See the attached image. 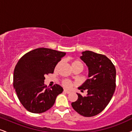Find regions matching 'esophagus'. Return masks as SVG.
<instances>
[{"instance_id":"34e87169","label":"esophagus","mask_w":132,"mask_h":132,"mask_svg":"<svg viewBox=\"0 0 132 132\" xmlns=\"http://www.w3.org/2000/svg\"><path fill=\"white\" fill-rule=\"evenodd\" d=\"M63 92H65V93H67V94H70V92H71L70 91L67 90V89H64V90H63Z\"/></svg>"}]
</instances>
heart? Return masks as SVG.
<instances>
[{
    "label": "heart",
    "instance_id": "1",
    "mask_svg": "<svg viewBox=\"0 0 132 132\" xmlns=\"http://www.w3.org/2000/svg\"><path fill=\"white\" fill-rule=\"evenodd\" d=\"M71 65L72 69H75V68H81V69H83L84 68V64L79 61H74L71 63ZM63 85L65 87L69 88L72 86L73 84L70 81L68 80V79H65V80H63L62 82Z\"/></svg>",
    "mask_w": 132,
    "mask_h": 132
}]
</instances>
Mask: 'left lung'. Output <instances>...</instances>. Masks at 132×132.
Here are the masks:
<instances>
[{
    "label": "left lung",
    "instance_id": "obj_1",
    "mask_svg": "<svg viewBox=\"0 0 132 132\" xmlns=\"http://www.w3.org/2000/svg\"><path fill=\"white\" fill-rule=\"evenodd\" d=\"M81 59L88 67L89 79L78 87L81 92L87 90L82 97L71 103L75 111L84 117H92L101 113L113 97L116 89V71L115 67L105 55L90 51L82 53Z\"/></svg>",
    "mask_w": 132,
    "mask_h": 132
}]
</instances>
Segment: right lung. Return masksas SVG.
I'll use <instances>...</instances> for the list:
<instances>
[{"mask_svg":"<svg viewBox=\"0 0 132 132\" xmlns=\"http://www.w3.org/2000/svg\"><path fill=\"white\" fill-rule=\"evenodd\" d=\"M66 53L40 48L21 57L14 68L13 86L19 101L27 111L42 113L53 106L63 88L56 84L48 88L45 76L53 73L57 63Z\"/></svg>","mask_w":132,"mask_h":132,"instance_id":"add662e5","label":"right lung"}]
</instances>
